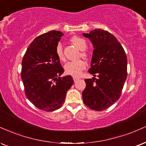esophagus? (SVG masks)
Listing matches in <instances>:
<instances>
[{"instance_id": "34e87169", "label": "esophagus", "mask_w": 146, "mask_h": 146, "mask_svg": "<svg viewBox=\"0 0 146 146\" xmlns=\"http://www.w3.org/2000/svg\"><path fill=\"white\" fill-rule=\"evenodd\" d=\"M73 80H74V82H76L77 81L80 80V78H78V77H75V76H74V77H73Z\"/></svg>"}]
</instances>
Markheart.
<instances>
[{
    "instance_id": "heart-1",
    "label": "heart",
    "mask_w": 146,
    "mask_h": 146,
    "mask_svg": "<svg viewBox=\"0 0 146 146\" xmlns=\"http://www.w3.org/2000/svg\"><path fill=\"white\" fill-rule=\"evenodd\" d=\"M71 41L80 50H84L86 48V41L83 38L75 36L71 38ZM56 54L60 60H64L62 46L60 43H58L56 47ZM81 56L83 58H87L88 57V54L86 52H82L81 53ZM86 64L85 62L82 60H79L77 61H70V62H66L64 65V71L68 75H73V76H80L82 73V71L86 68Z\"/></svg>"
}]
</instances>
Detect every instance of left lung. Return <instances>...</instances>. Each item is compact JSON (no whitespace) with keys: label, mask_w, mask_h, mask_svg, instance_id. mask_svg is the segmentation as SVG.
<instances>
[{"label":"left lung","mask_w":146,"mask_h":146,"mask_svg":"<svg viewBox=\"0 0 146 146\" xmlns=\"http://www.w3.org/2000/svg\"><path fill=\"white\" fill-rule=\"evenodd\" d=\"M83 35L94 47L88 72L97 77L85 80L83 101L93 110L103 111L120 98L127 77V57L120 42L108 31L95 29Z\"/></svg>","instance_id":"1"}]
</instances>
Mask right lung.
I'll list each match as a JSON object with an SVG mask.
<instances>
[{"label": "right lung", "mask_w": 146, "mask_h": 146, "mask_svg": "<svg viewBox=\"0 0 146 146\" xmlns=\"http://www.w3.org/2000/svg\"><path fill=\"white\" fill-rule=\"evenodd\" d=\"M63 33L52 31L35 38L22 62V77L26 96L35 107L45 111L61 108L66 92L73 84L71 75L64 73L56 47Z\"/></svg>", "instance_id": "1"}]
</instances>
